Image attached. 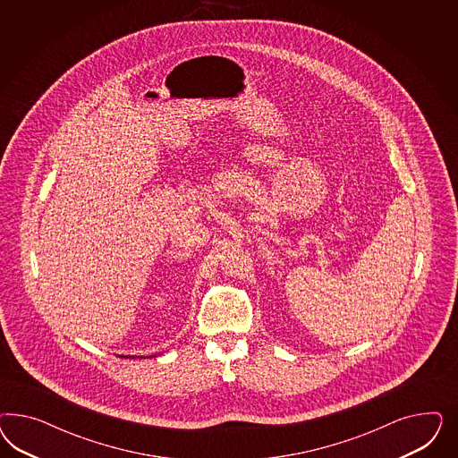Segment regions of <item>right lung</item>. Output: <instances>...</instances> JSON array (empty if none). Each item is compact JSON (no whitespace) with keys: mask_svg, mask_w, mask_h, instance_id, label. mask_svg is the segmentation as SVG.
<instances>
[{"mask_svg":"<svg viewBox=\"0 0 458 458\" xmlns=\"http://www.w3.org/2000/svg\"><path fill=\"white\" fill-rule=\"evenodd\" d=\"M123 358H132L134 360V358H144V356H123ZM149 358H154V356H149Z\"/></svg>","mask_w":458,"mask_h":458,"instance_id":"right-lung-1","label":"right lung"}]
</instances>
